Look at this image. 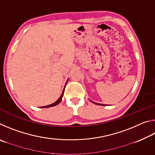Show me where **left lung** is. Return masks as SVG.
<instances>
[{"label":"left lung","mask_w":155,"mask_h":155,"mask_svg":"<svg viewBox=\"0 0 155 155\" xmlns=\"http://www.w3.org/2000/svg\"><path fill=\"white\" fill-rule=\"evenodd\" d=\"M91 102H92V103H94V104H98V105H106V104H99V103H94V102H93V101H91Z\"/></svg>","instance_id":"8db88e82"}]
</instances>
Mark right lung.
<instances>
[{
	"label": "right lung",
	"mask_w": 155,
	"mask_h": 155,
	"mask_svg": "<svg viewBox=\"0 0 155 155\" xmlns=\"http://www.w3.org/2000/svg\"><path fill=\"white\" fill-rule=\"evenodd\" d=\"M68 81H67V82H68ZM67 82H66V83H67ZM64 90H63V91H62V94H61V96L59 97V99L57 100V101H55L54 102V103H52V104H49V105H46V106H43V107H40L41 108H48V107H54V106H56V105H57V104H58L61 101V100H62V97H63V96H64Z\"/></svg>",
	"instance_id": "1"
}]
</instances>
